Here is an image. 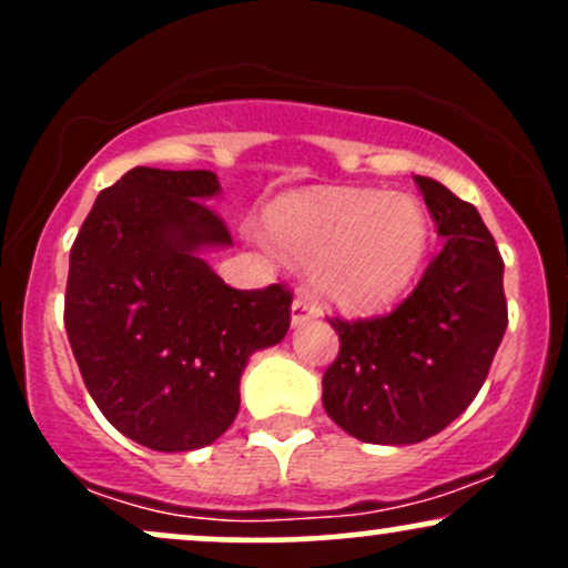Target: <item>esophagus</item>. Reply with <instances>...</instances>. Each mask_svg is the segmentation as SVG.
I'll return each instance as SVG.
<instances>
[{"label": "esophagus", "mask_w": 568, "mask_h": 568, "mask_svg": "<svg viewBox=\"0 0 568 568\" xmlns=\"http://www.w3.org/2000/svg\"><path fill=\"white\" fill-rule=\"evenodd\" d=\"M317 315H321V310H317V304L312 302V298H306V296L293 298V306H291V321H293V325H302L306 321H315Z\"/></svg>", "instance_id": "34e87169"}]
</instances>
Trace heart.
Instances as JSON below:
<instances>
[{
	"instance_id": "b5f03b06",
	"label": "heart",
	"mask_w": 568,
	"mask_h": 568,
	"mask_svg": "<svg viewBox=\"0 0 568 568\" xmlns=\"http://www.w3.org/2000/svg\"><path fill=\"white\" fill-rule=\"evenodd\" d=\"M272 240L317 266V285L344 306L393 302L425 258L429 226L406 194L342 189L285 202L270 216Z\"/></svg>"
}]
</instances>
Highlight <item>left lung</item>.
<instances>
[{
	"label": "left lung",
	"mask_w": 568,
	"mask_h": 568,
	"mask_svg": "<svg viewBox=\"0 0 568 568\" xmlns=\"http://www.w3.org/2000/svg\"><path fill=\"white\" fill-rule=\"evenodd\" d=\"M443 247L393 312L331 317L325 414L352 438L406 446L440 433L484 387L507 328L505 262L470 202L416 175Z\"/></svg>",
	"instance_id": "8db88e82"
}]
</instances>
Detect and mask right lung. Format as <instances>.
<instances>
[{
  "mask_svg": "<svg viewBox=\"0 0 568 568\" xmlns=\"http://www.w3.org/2000/svg\"><path fill=\"white\" fill-rule=\"evenodd\" d=\"M211 171L133 168L98 194L69 256L63 323L101 414L154 452L226 433L247 357L288 334L293 293L226 285L200 247L230 245Z\"/></svg>",
  "mask_w": 568,
  "mask_h": 568,
  "instance_id": "1",
  "label": "right lung"
}]
</instances>
